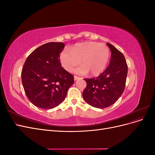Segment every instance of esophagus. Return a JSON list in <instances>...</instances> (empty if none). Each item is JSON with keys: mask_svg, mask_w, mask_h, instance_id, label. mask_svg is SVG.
<instances>
[{"mask_svg": "<svg viewBox=\"0 0 155 155\" xmlns=\"http://www.w3.org/2000/svg\"><path fill=\"white\" fill-rule=\"evenodd\" d=\"M81 79V78L78 76H74V81H76V80H78V79Z\"/></svg>", "mask_w": 155, "mask_h": 155, "instance_id": "obj_1", "label": "esophagus"}]
</instances>
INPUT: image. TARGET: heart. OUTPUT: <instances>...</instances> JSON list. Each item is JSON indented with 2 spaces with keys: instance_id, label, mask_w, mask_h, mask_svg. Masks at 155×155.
I'll list each match as a JSON object with an SVG mask.
<instances>
[{
  "instance_id": "b5f03b06",
  "label": "heart",
  "mask_w": 155,
  "mask_h": 155,
  "mask_svg": "<svg viewBox=\"0 0 155 155\" xmlns=\"http://www.w3.org/2000/svg\"><path fill=\"white\" fill-rule=\"evenodd\" d=\"M60 62L62 67L70 72L80 64L82 65L74 70V72L84 75L88 72L95 76L104 71L109 63L110 50L104 44L87 41L76 44L70 51L64 50L60 54Z\"/></svg>"
}]
</instances>
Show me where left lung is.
Wrapping results in <instances>:
<instances>
[{
	"label": "left lung",
	"mask_w": 155,
	"mask_h": 155,
	"mask_svg": "<svg viewBox=\"0 0 155 155\" xmlns=\"http://www.w3.org/2000/svg\"><path fill=\"white\" fill-rule=\"evenodd\" d=\"M111 51L109 65L99 76L85 79L87 87L83 97L88 104L104 109L114 104L122 94L125 86L128 67L123 54L107 43Z\"/></svg>",
	"instance_id": "8db88e82"
}]
</instances>
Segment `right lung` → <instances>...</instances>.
Listing matches in <instances>:
<instances>
[{"label":"right lung","mask_w":155,"mask_h":155,"mask_svg":"<svg viewBox=\"0 0 155 155\" xmlns=\"http://www.w3.org/2000/svg\"><path fill=\"white\" fill-rule=\"evenodd\" d=\"M64 48L63 43H46L33 51L23 66L21 78L26 95L41 109H53L61 104L74 82L60 62Z\"/></svg>","instance_id":"right-lung-1"}]
</instances>
